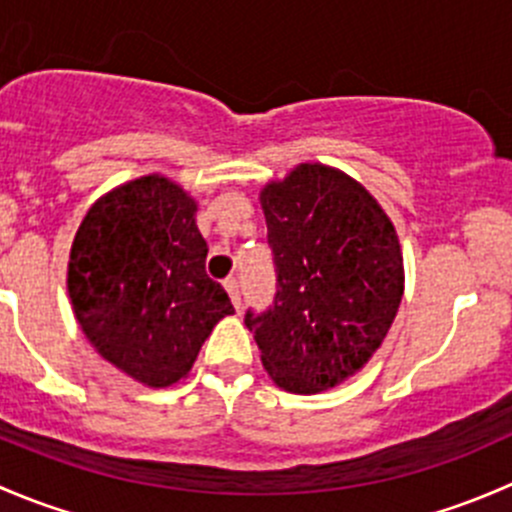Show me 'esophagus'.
<instances>
[{
  "mask_svg": "<svg viewBox=\"0 0 512 512\" xmlns=\"http://www.w3.org/2000/svg\"><path fill=\"white\" fill-rule=\"evenodd\" d=\"M225 289H227V294H230V299H232V304H235V309H240V304H242L240 282H237L235 277H227V280H225Z\"/></svg>",
  "mask_w": 512,
  "mask_h": 512,
  "instance_id": "34e87169",
  "label": "esophagus"
}]
</instances>
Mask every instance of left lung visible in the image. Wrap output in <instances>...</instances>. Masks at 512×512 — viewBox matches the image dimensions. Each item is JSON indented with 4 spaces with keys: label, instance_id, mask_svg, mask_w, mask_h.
<instances>
[{
    "label": "left lung",
    "instance_id": "obj_1",
    "mask_svg": "<svg viewBox=\"0 0 512 512\" xmlns=\"http://www.w3.org/2000/svg\"><path fill=\"white\" fill-rule=\"evenodd\" d=\"M260 200L277 292L245 324L277 386L332 389L369 361L399 312V237L379 203L327 165H299Z\"/></svg>",
    "mask_w": 512,
    "mask_h": 512
}]
</instances>
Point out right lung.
<instances>
[{
  "instance_id": "1",
  "label": "right lung",
  "mask_w": 512,
  "mask_h": 512,
  "mask_svg": "<svg viewBox=\"0 0 512 512\" xmlns=\"http://www.w3.org/2000/svg\"><path fill=\"white\" fill-rule=\"evenodd\" d=\"M195 200L160 175L103 195L76 232L69 294L96 352L148 386L183 379L215 324L232 314L205 275Z\"/></svg>"
}]
</instances>
